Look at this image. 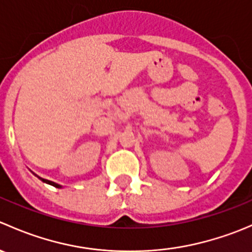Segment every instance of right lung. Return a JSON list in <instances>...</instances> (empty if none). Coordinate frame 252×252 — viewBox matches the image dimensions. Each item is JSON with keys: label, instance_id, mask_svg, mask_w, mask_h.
Listing matches in <instances>:
<instances>
[{"label": "right lung", "instance_id": "add662e5", "mask_svg": "<svg viewBox=\"0 0 252 252\" xmlns=\"http://www.w3.org/2000/svg\"><path fill=\"white\" fill-rule=\"evenodd\" d=\"M47 183H50V184H52V185H55V184H53V183H51V182H47ZM56 187H58V185H56Z\"/></svg>", "mask_w": 252, "mask_h": 252}]
</instances>
